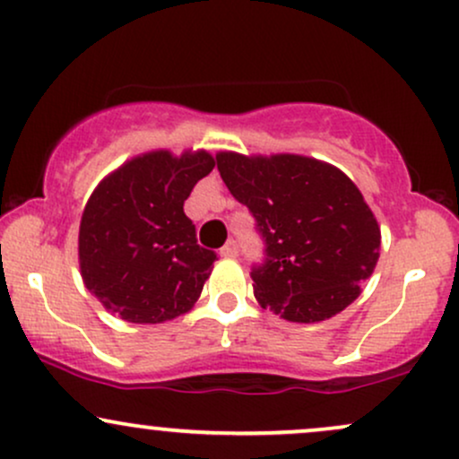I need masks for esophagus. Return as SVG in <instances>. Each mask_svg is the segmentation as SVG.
<instances>
[{
    "label": "esophagus",
    "instance_id": "obj_1",
    "mask_svg": "<svg viewBox=\"0 0 459 459\" xmlns=\"http://www.w3.org/2000/svg\"><path fill=\"white\" fill-rule=\"evenodd\" d=\"M224 258H235L239 256V246H237V241H226V246L220 250Z\"/></svg>",
    "mask_w": 459,
    "mask_h": 459
}]
</instances>
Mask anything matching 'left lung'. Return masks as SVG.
<instances>
[{"label": "left lung", "mask_w": 459, "mask_h": 459, "mask_svg": "<svg viewBox=\"0 0 459 459\" xmlns=\"http://www.w3.org/2000/svg\"><path fill=\"white\" fill-rule=\"evenodd\" d=\"M215 160L267 244V261L252 269L261 307L290 323H320L349 307L380 256L377 215L351 177L299 153L218 152Z\"/></svg>", "instance_id": "left-lung-1"}]
</instances>
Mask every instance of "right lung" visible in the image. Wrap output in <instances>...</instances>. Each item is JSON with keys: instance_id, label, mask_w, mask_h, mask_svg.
<instances>
[{"instance_id": "right-lung-1", "label": "right lung", "mask_w": 459, "mask_h": 459, "mask_svg": "<svg viewBox=\"0 0 459 459\" xmlns=\"http://www.w3.org/2000/svg\"><path fill=\"white\" fill-rule=\"evenodd\" d=\"M213 167L207 149H152L93 187L81 215L79 267L104 310L158 325L195 307L218 256L196 244L184 203Z\"/></svg>"}]
</instances>
